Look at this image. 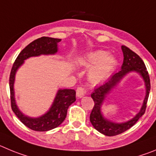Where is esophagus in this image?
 Masks as SVG:
<instances>
[{
	"instance_id": "34e87169",
	"label": "esophagus",
	"mask_w": 156,
	"mask_h": 156,
	"mask_svg": "<svg viewBox=\"0 0 156 156\" xmlns=\"http://www.w3.org/2000/svg\"><path fill=\"white\" fill-rule=\"evenodd\" d=\"M85 93H86V92H85V90L83 88H81V87H78V88H77L76 95L78 98L83 97L84 95H85Z\"/></svg>"
}]
</instances>
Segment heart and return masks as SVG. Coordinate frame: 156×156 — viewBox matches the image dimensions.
<instances>
[{
    "mask_svg": "<svg viewBox=\"0 0 156 156\" xmlns=\"http://www.w3.org/2000/svg\"><path fill=\"white\" fill-rule=\"evenodd\" d=\"M82 65L90 67L88 78L93 83H99L109 78L116 66V60L105 50H97L81 61Z\"/></svg>",
    "mask_w": 156,
    "mask_h": 156,
    "instance_id": "obj_1",
    "label": "heart"
}]
</instances>
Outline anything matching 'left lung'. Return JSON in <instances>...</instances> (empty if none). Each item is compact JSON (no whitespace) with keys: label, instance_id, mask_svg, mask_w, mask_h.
<instances>
[{"label":"left lung","instance_id":"8db88e82","mask_svg":"<svg viewBox=\"0 0 156 156\" xmlns=\"http://www.w3.org/2000/svg\"><path fill=\"white\" fill-rule=\"evenodd\" d=\"M123 62L120 71L114 74L104 83L95 88L91 96L95 106L90 114V122L95 130L106 136H115L124 132L134 126L145 112L147 101L150 92V79L146 67L141 57L127 47L122 46ZM130 73H138L143 78L146 88V95L140 112L130 120L123 122H115L104 116L101 111L102 105L107 95L117 87L120 81Z\"/></svg>","mask_w":156,"mask_h":156}]
</instances>
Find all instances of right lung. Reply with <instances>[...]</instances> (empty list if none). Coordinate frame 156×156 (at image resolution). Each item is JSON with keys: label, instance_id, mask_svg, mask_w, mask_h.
<instances>
[{"label": "right lung", "instance_id": "obj_1", "mask_svg": "<svg viewBox=\"0 0 156 156\" xmlns=\"http://www.w3.org/2000/svg\"><path fill=\"white\" fill-rule=\"evenodd\" d=\"M61 41V39L44 36L29 43L19 54L10 75L9 85L12 110L22 123L29 128L36 131H48L61 125L65 120L68 107L76 100V92L74 89L59 88L48 110L41 116L33 117L25 114L17 105L14 88L15 75L18 70L27 59L42 55H55L58 52V43Z\"/></svg>", "mask_w": 156, "mask_h": 156}]
</instances>
